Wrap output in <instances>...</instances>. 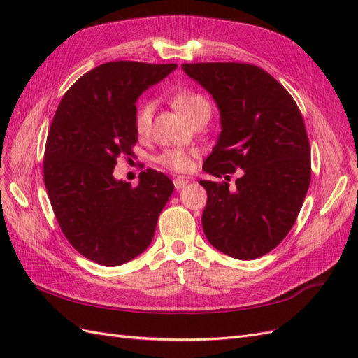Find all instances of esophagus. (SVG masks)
<instances>
[{
    "label": "esophagus",
    "mask_w": 358,
    "mask_h": 358,
    "mask_svg": "<svg viewBox=\"0 0 358 358\" xmlns=\"http://www.w3.org/2000/svg\"><path fill=\"white\" fill-rule=\"evenodd\" d=\"M187 183H188V180H187V179H183V178H176V179H173V185H175V188H176V189L185 188Z\"/></svg>",
    "instance_id": "esophagus-1"
}]
</instances>
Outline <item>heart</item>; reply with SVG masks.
Returning <instances> with one entry per match:
<instances>
[{
	"label": "heart",
	"instance_id": "obj_1",
	"mask_svg": "<svg viewBox=\"0 0 358 358\" xmlns=\"http://www.w3.org/2000/svg\"><path fill=\"white\" fill-rule=\"evenodd\" d=\"M171 104L175 109L192 122L199 117H209L212 107L209 100L204 95L192 91H180L171 96ZM154 106L152 103L143 101L137 106L134 115V127L138 136H146L152 124ZM158 162L173 171H188L192 167V155L182 149H167L158 157Z\"/></svg>",
	"mask_w": 358,
	"mask_h": 358
}]
</instances>
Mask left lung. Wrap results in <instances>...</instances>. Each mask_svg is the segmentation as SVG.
<instances>
[{
    "instance_id": "1",
    "label": "left lung",
    "mask_w": 358,
    "mask_h": 358,
    "mask_svg": "<svg viewBox=\"0 0 358 358\" xmlns=\"http://www.w3.org/2000/svg\"><path fill=\"white\" fill-rule=\"evenodd\" d=\"M220 109L221 133L203 170L230 180H200L208 192L201 216L212 246L237 259L272 251L294 225L310 183L305 122L288 91L251 64H182Z\"/></svg>"
}]
</instances>
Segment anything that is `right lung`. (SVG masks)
Wrapping results in <instances>:
<instances>
[{"mask_svg": "<svg viewBox=\"0 0 358 358\" xmlns=\"http://www.w3.org/2000/svg\"><path fill=\"white\" fill-rule=\"evenodd\" d=\"M176 64L112 61L83 74L64 94L48 134L43 178L64 236L91 262L121 266L154 239L175 185L154 169L138 183L113 176L117 157H133L136 101Z\"/></svg>", "mask_w": 358, "mask_h": 358, "instance_id": "right-lung-1", "label": "right lung"}]
</instances>
